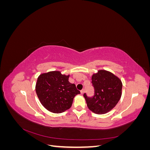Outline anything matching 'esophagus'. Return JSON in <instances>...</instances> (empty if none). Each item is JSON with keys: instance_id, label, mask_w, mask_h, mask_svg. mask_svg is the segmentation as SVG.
Returning a JSON list of instances; mask_svg holds the SVG:
<instances>
[{"instance_id": "esophagus-1", "label": "esophagus", "mask_w": 150, "mask_h": 150, "mask_svg": "<svg viewBox=\"0 0 150 150\" xmlns=\"http://www.w3.org/2000/svg\"><path fill=\"white\" fill-rule=\"evenodd\" d=\"M84 89H82V90L81 91V94H84Z\"/></svg>"}]
</instances>
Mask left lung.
<instances>
[{"label": "left lung", "mask_w": 150, "mask_h": 150, "mask_svg": "<svg viewBox=\"0 0 150 150\" xmlns=\"http://www.w3.org/2000/svg\"><path fill=\"white\" fill-rule=\"evenodd\" d=\"M91 79L94 94L93 97H88L84 94L87 106L96 114H105L115 108L120 101L122 94L121 81L105 70L98 71L92 76Z\"/></svg>", "instance_id": "left-lung-1"}]
</instances>
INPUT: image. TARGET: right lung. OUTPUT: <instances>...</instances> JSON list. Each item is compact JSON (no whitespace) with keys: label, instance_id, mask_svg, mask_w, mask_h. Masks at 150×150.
<instances>
[{"label":"right lung","instance_id":"1","mask_svg":"<svg viewBox=\"0 0 150 150\" xmlns=\"http://www.w3.org/2000/svg\"><path fill=\"white\" fill-rule=\"evenodd\" d=\"M69 75L59 71L40 74L35 85V91L42 106L54 113H61L69 109L73 99L80 91L74 84L69 82Z\"/></svg>","mask_w":150,"mask_h":150}]
</instances>
